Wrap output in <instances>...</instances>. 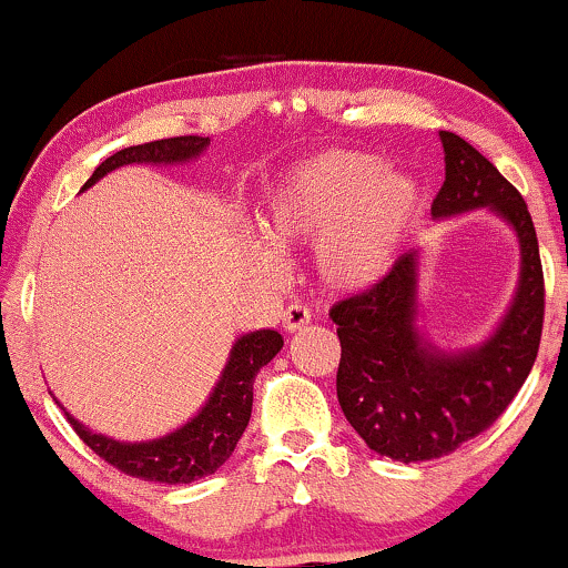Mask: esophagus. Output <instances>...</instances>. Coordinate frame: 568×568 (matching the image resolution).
<instances>
[{
	"label": "esophagus",
	"mask_w": 568,
	"mask_h": 568,
	"mask_svg": "<svg viewBox=\"0 0 568 568\" xmlns=\"http://www.w3.org/2000/svg\"><path fill=\"white\" fill-rule=\"evenodd\" d=\"M310 323H312L310 306H304V304H298V302H293V304L285 306V312H283V328L288 331V334H296V331H304Z\"/></svg>",
	"instance_id": "esophagus-1"
}]
</instances>
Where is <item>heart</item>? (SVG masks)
I'll return each instance as SVG.
<instances>
[{"label":"heart","instance_id":"1","mask_svg":"<svg viewBox=\"0 0 568 568\" xmlns=\"http://www.w3.org/2000/svg\"><path fill=\"white\" fill-rule=\"evenodd\" d=\"M422 207V189L406 173L384 171L366 152H325L293 171L266 207L264 234L272 245H317L328 283L363 288L395 262ZM256 262L272 272L270 251Z\"/></svg>","mask_w":568,"mask_h":568}]
</instances>
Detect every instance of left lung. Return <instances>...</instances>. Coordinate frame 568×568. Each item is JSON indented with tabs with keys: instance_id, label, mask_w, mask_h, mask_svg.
Returning a JSON list of instances; mask_svg holds the SVG:
<instances>
[{
	"instance_id": "left-lung-1",
	"label": "left lung",
	"mask_w": 568,
	"mask_h": 568,
	"mask_svg": "<svg viewBox=\"0 0 568 568\" xmlns=\"http://www.w3.org/2000/svg\"><path fill=\"white\" fill-rule=\"evenodd\" d=\"M446 181L433 216L491 207L513 224L520 243L515 302L484 347L446 355L416 331L419 251H410L366 291L334 304L342 361L338 406L376 454L395 462H427L478 438L505 414L537 361L545 323V275L524 197L478 149L440 130Z\"/></svg>"
}]
</instances>
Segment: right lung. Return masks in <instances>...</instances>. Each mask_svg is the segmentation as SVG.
Returning <instances> with one entry per match:
<instances>
[{
    "instance_id": "right-lung-1",
    "label": "right lung",
    "mask_w": 568,
    "mask_h": 568,
    "mask_svg": "<svg viewBox=\"0 0 568 568\" xmlns=\"http://www.w3.org/2000/svg\"><path fill=\"white\" fill-rule=\"evenodd\" d=\"M207 143L211 141L200 139V135H175V139L128 146L103 160L93 175L84 181L82 189L93 186L98 179H103L114 168L133 165V162L160 165V162H184L189 158H197ZM280 347H283V336L277 331H253V334L240 336L205 408L165 438L149 443H120L106 438V435L90 433L69 410H63V414H67L69 425L74 427L84 446L93 448V454L120 473L168 486L192 484V480L216 473L232 456L237 440L243 438L247 419H251L253 379H256L258 368L277 355Z\"/></svg>"
}]
</instances>
